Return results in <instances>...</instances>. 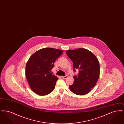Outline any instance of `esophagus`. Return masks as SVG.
Masks as SVG:
<instances>
[{
	"label": "esophagus",
	"mask_w": 124,
	"mask_h": 124,
	"mask_svg": "<svg viewBox=\"0 0 124 124\" xmlns=\"http://www.w3.org/2000/svg\"><path fill=\"white\" fill-rule=\"evenodd\" d=\"M61 78H63V79H66V78H68V76H67V75H66V76H62Z\"/></svg>",
	"instance_id": "1"
}]
</instances>
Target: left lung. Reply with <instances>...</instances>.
Listing matches in <instances>:
<instances>
[{
  "label": "left lung",
  "instance_id": "8db88e82",
  "mask_svg": "<svg viewBox=\"0 0 124 124\" xmlns=\"http://www.w3.org/2000/svg\"><path fill=\"white\" fill-rule=\"evenodd\" d=\"M66 53L73 61L74 71L78 70V76L73 77L74 83L69 86L70 91L78 95L88 93L95 86L100 77L98 59L94 54L85 48L67 50Z\"/></svg>",
  "mask_w": 124,
  "mask_h": 124
}]
</instances>
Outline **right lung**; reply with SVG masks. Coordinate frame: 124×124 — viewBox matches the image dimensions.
I'll use <instances>...</instances> for the list:
<instances>
[{"instance_id":"1","label":"right lung","mask_w":124,"mask_h":124,"mask_svg":"<svg viewBox=\"0 0 124 124\" xmlns=\"http://www.w3.org/2000/svg\"><path fill=\"white\" fill-rule=\"evenodd\" d=\"M63 52L59 49L45 48L30 57L25 66V76L30 88L36 94L45 96L53 91L58 78L51 70L55 61Z\"/></svg>"}]
</instances>
